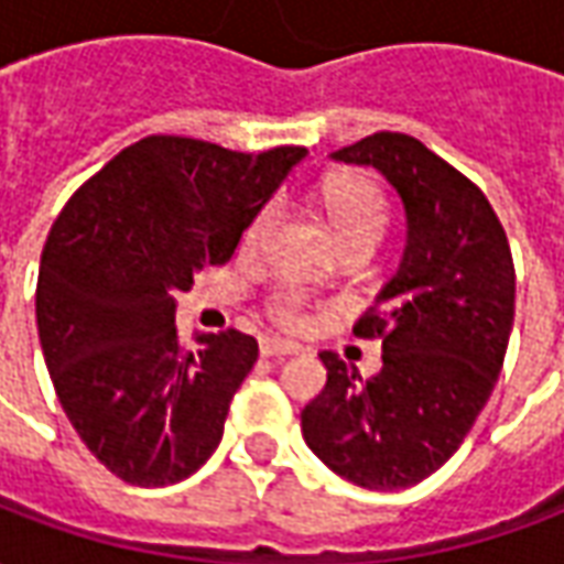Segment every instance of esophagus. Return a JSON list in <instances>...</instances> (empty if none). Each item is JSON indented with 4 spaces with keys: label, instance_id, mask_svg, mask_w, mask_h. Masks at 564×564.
Wrapping results in <instances>:
<instances>
[{
    "label": "esophagus",
    "instance_id": "obj_1",
    "mask_svg": "<svg viewBox=\"0 0 564 564\" xmlns=\"http://www.w3.org/2000/svg\"><path fill=\"white\" fill-rule=\"evenodd\" d=\"M259 354L269 356V359H283V356L299 354V344L283 341V338H262L259 341Z\"/></svg>",
    "mask_w": 564,
    "mask_h": 564
}]
</instances>
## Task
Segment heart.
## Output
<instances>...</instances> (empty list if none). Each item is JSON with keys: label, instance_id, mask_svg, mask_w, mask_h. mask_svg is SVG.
<instances>
[{"label": "heart", "instance_id": "obj_1", "mask_svg": "<svg viewBox=\"0 0 564 564\" xmlns=\"http://www.w3.org/2000/svg\"><path fill=\"white\" fill-rule=\"evenodd\" d=\"M323 208L329 217L335 238L347 245V241H378V235L387 226V198L380 193L375 181H368L362 174H341L332 177L329 184L323 186ZM274 220V205L257 210V217L247 223L241 247L245 250H257L262 238L271 229ZM269 317L281 326H302L305 319V293L295 286H283L269 299Z\"/></svg>", "mask_w": 564, "mask_h": 564}]
</instances>
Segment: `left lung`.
Returning a JSON list of instances; mask_svg holds the SVG:
<instances>
[{
    "label": "left lung",
    "mask_w": 564,
    "mask_h": 564,
    "mask_svg": "<svg viewBox=\"0 0 564 564\" xmlns=\"http://www.w3.org/2000/svg\"><path fill=\"white\" fill-rule=\"evenodd\" d=\"M378 169L404 205L399 269L354 326L383 338L362 380L329 350L326 387L302 411L307 447L362 489H408L459 449L484 411L513 329L517 274L496 210L449 162L402 132L332 153Z\"/></svg>",
    "instance_id": "8db88e82"
}]
</instances>
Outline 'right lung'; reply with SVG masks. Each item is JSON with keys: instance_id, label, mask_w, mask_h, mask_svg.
<instances>
[{"instance_id": "1", "label": "right lung", "mask_w": 564, "mask_h": 564, "mask_svg": "<svg viewBox=\"0 0 564 564\" xmlns=\"http://www.w3.org/2000/svg\"><path fill=\"white\" fill-rule=\"evenodd\" d=\"M305 153L148 135L93 174L51 226L35 286L44 362L68 423L123 484H177L220 444L259 344L226 329L184 347L174 295L232 259Z\"/></svg>"}]
</instances>
